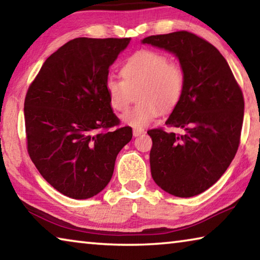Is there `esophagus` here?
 <instances>
[{"label": "esophagus", "mask_w": 260, "mask_h": 260, "mask_svg": "<svg viewBox=\"0 0 260 260\" xmlns=\"http://www.w3.org/2000/svg\"><path fill=\"white\" fill-rule=\"evenodd\" d=\"M146 133V131H144L143 128H134L133 129V135L134 136H140Z\"/></svg>", "instance_id": "esophagus-1"}]
</instances>
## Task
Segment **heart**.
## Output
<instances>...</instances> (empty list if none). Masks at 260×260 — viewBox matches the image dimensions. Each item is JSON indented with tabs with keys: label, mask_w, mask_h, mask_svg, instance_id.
<instances>
[{
	"label": "heart",
	"mask_w": 260,
	"mask_h": 260,
	"mask_svg": "<svg viewBox=\"0 0 260 260\" xmlns=\"http://www.w3.org/2000/svg\"><path fill=\"white\" fill-rule=\"evenodd\" d=\"M120 73L122 80L107 79L105 90L110 107L118 112L128 109L136 93L139 103L121 117L125 124L135 128L149 125L161 111H172L182 99L186 86L183 68L161 52H135L122 65Z\"/></svg>",
	"instance_id": "heart-1"
}]
</instances>
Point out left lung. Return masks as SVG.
<instances>
[{
    "instance_id": "obj_1",
    "label": "left lung",
    "mask_w": 260,
    "mask_h": 260,
    "mask_svg": "<svg viewBox=\"0 0 260 260\" xmlns=\"http://www.w3.org/2000/svg\"><path fill=\"white\" fill-rule=\"evenodd\" d=\"M142 43L172 52L186 76L182 99L165 122L184 133L148 131L152 179L171 195H199L221 178L236 155L243 94L223 56L196 34L179 30L151 35Z\"/></svg>"
}]
</instances>
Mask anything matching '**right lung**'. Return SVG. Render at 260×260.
<instances>
[{
  "label": "right lung",
  "mask_w": 260,
  "mask_h": 260,
  "mask_svg": "<svg viewBox=\"0 0 260 260\" xmlns=\"http://www.w3.org/2000/svg\"><path fill=\"white\" fill-rule=\"evenodd\" d=\"M129 38H77L50 55L30 83L24 116L27 151L56 190L74 200L98 195L132 140L110 107L109 69Z\"/></svg>",
  "instance_id": "add662e5"
}]
</instances>
